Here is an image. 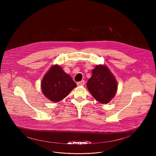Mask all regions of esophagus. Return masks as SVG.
Instances as JSON below:
<instances>
[{"mask_svg": "<svg viewBox=\"0 0 156 156\" xmlns=\"http://www.w3.org/2000/svg\"><path fill=\"white\" fill-rule=\"evenodd\" d=\"M84 84V80H81V81H79L77 83L78 86H83Z\"/></svg>", "mask_w": 156, "mask_h": 156, "instance_id": "esophagus-1", "label": "esophagus"}]
</instances>
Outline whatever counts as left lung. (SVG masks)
<instances>
[{"mask_svg":"<svg viewBox=\"0 0 156 156\" xmlns=\"http://www.w3.org/2000/svg\"><path fill=\"white\" fill-rule=\"evenodd\" d=\"M86 86L93 97L102 104H107L114 98L118 86L114 75L103 65L96 66Z\"/></svg>","mask_w":156,"mask_h":156,"instance_id":"1","label":"left lung"}]
</instances>
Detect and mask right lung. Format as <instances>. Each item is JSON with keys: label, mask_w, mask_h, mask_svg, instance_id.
Segmentation results:
<instances>
[{"label": "right lung", "mask_w": 156, "mask_h": 156, "mask_svg": "<svg viewBox=\"0 0 156 156\" xmlns=\"http://www.w3.org/2000/svg\"><path fill=\"white\" fill-rule=\"evenodd\" d=\"M76 83L58 65L52 66L41 81V90L50 101L58 102L67 96Z\"/></svg>", "instance_id": "add662e5"}]
</instances>
